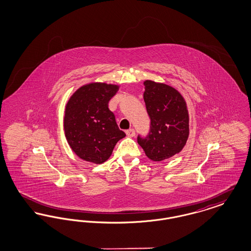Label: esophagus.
I'll use <instances>...</instances> for the list:
<instances>
[{"label":"esophagus","mask_w":251,"mask_h":251,"mask_svg":"<svg viewBox=\"0 0 251 251\" xmlns=\"http://www.w3.org/2000/svg\"><path fill=\"white\" fill-rule=\"evenodd\" d=\"M126 134H127L128 137H132V136L135 135V131L133 129H129V130L126 131Z\"/></svg>","instance_id":"34e87169"}]
</instances>
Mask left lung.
<instances>
[{"label": "left lung", "mask_w": 251, "mask_h": 251, "mask_svg": "<svg viewBox=\"0 0 251 251\" xmlns=\"http://www.w3.org/2000/svg\"><path fill=\"white\" fill-rule=\"evenodd\" d=\"M144 100L151 118L150 134L137 137L148 158L154 162L178 154L189 136V114L184 98L164 83L144 82Z\"/></svg>", "instance_id": "left-lung-1"}]
</instances>
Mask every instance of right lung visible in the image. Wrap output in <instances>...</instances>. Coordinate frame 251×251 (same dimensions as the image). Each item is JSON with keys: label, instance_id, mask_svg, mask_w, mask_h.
I'll use <instances>...</instances> for the list:
<instances>
[{"label": "right lung", "instance_id": "right-lung-1", "mask_svg": "<svg viewBox=\"0 0 251 251\" xmlns=\"http://www.w3.org/2000/svg\"><path fill=\"white\" fill-rule=\"evenodd\" d=\"M118 84L92 82L79 87L65 108L64 131L72 151L86 162L100 165L107 161L125 132L120 131L108 102Z\"/></svg>", "mask_w": 251, "mask_h": 251}]
</instances>
